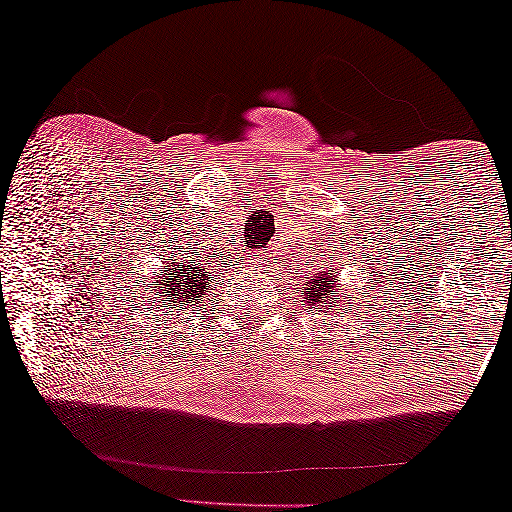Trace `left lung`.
<instances>
[{
  "mask_svg": "<svg viewBox=\"0 0 512 512\" xmlns=\"http://www.w3.org/2000/svg\"><path fill=\"white\" fill-rule=\"evenodd\" d=\"M306 286L308 288L301 290V297L306 299L308 306L322 304V301H329V304L338 306L342 301L340 299L342 297L340 283H338V279H335V276H331V270H329V274H317L315 279L306 283ZM347 301H349V297H347ZM331 311H342V308H331Z\"/></svg>",
  "mask_w": 512,
  "mask_h": 512,
  "instance_id": "left-lung-1",
  "label": "left lung"
}]
</instances>
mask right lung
Returning <instances> with one entry per match:
<instances>
[{"instance_id":"obj_1","label":"right lung","mask_w":512,"mask_h":512,"mask_svg":"<svg viewBox=\"0 0 512 512\" xmlns=\"http://www.w3.org/2000/svg\"><path fill=\"white\" fill-rule=\"evenodd\" d=\"M161 272H165V276H158V281H149L147 288H156L158 301L174 311H181V306H195L201 301V295L208 292V281L213 279L211 272H201L199 267L190 265H165Z\"/></svg>"}]
</instances>
